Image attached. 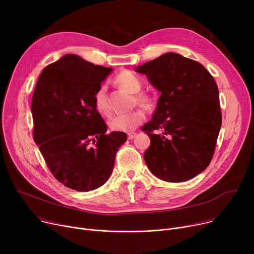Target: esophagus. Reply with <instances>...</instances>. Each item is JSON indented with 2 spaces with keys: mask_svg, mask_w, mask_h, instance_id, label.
<instances>
[{
  "mask_svg": "<svg viewBox=\"0 0 254 254\" xmlns=\"http://www.w3.org/2000/svg\"><path fill=\"white\" fill-rule=\"evenodd\" d=\"M136 137V132H134V131H131V132H128L127 134V139L128 140H131V139H134Z\"/></svg>",
  "mask_w": 254,
  "mask_h": 254,
  "instance_id": "esophagus-1",
  "label": "esophagus"
}]
</instances>
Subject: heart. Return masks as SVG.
Instances as JSON below:
<instances>
[{"mask_svg": "<svg viewBox=\"0 0 254 254\" xmlns=\"http://www.w3.org/2000/svg\"><path fill=\"white\" fill-rule=\"evenodd\" d=\"M117 84L123 87L131 95H136L142 88L141 79L130 71H124L116 77ZM136 103L143 107V108H150L151 99L145 95V93H139L135 97ZM95 107L99 113L103 115H108L110 112L109 105L106 99V87L101 86L95 95ZM144 120V113L141 110L132 111L127 114H119L113 116L110 122L109 127L113 130L117 131H131L134 130Z\"/></svg>", "mask_w": 254, "mask_h": 254, "instance_id": "1", "label": "heart"}]
</instances>
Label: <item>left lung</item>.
<instances>
[{"label": "left lung", "instance_id": "obj_1", "mask_svg": "<svg viewBox=\"0 0 254 254\" xmlns=\"http://www.w3.org/2000/svg\"><path fill=\"white\" fill-rule=\"evenodd\" d=\"M135 71L161 92L152 119L142 127L151 140L144 153L146 165L167 182L195 177L211 162L222 122L214 78L202 64L175 52Z\"/></svg>", "mask_w": 254, "mask_h": 254}]
</instances>
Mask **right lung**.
Listing matches in <instances>:
<instances>
[{
	"mask_svg": "<svg viewBox=\"0 0 254 254\" xmlns=\"http://www.w3.org/2000/svg\"><path fill=\"white\" fill-rule=\"evenodd\" d=\"M112 68L65 55L40 75L32 99L34 140L53 174L77 191L99 189L112 174L126 132L106 134L95 95Z\"/></svg>",
	"mask_w": 254,
	"mask_h": 254,
	"instance_id": "right-lung-1",
	"label": "right lung"
}]
</instances>
